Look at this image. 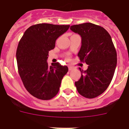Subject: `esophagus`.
<instances>
[{"label":"esophagus","instance_id":"34e87169","mask_svg":"<svg viewBox=\"0 0 129 129\" xmlns=\"http://www.w3.org/2000/svg\"><path fill=\"white\" fill-rule=\"evenodd\" d=\"M74 69V67H71V66H69V71H72V70Z\"/></svg>","mask_w":129,"mask_h":129}]
</instances>
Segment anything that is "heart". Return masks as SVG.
<instances>
[{"instance_id": "b5f03b06", "label": "heart", "mask_w": 129, "mask_h": 129, "mask_svg": "<svg viewBox=\"0 0 129 129\" xmlns=\"http://www.w3.org/2000/svg\"><path fill=\"white\" fill-rule=\"evenodd\" d=\"M67 60H69V58H67Z\"/></svg>"}]
</instances>
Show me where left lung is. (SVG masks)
<instances>
[{"label":"left lung","instance_id":"1","mask_svg":"<svg viewBox=\"0 0 129 129\" xmlns=\"http://www.w3.org/2000/svg\"><path fill=\"white\" fill-rule=\"evenodd\" d=\"M71 30L82 37L78 56L87 65L81 71V77L75 82L78 92L83 97L93 99L102 94L112 80L117 66V52L109 32L92 23L71 26Z\"/></svg>","mask_w":129,"mask_h":129}]
</instances>
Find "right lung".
Masks as SVG:
<instances>
[{
    "mask_svg": "<svg viewBox=\"0 0 129 129\" xmlns=\"http://www.w3.org/2000/svg\"><path fill=\"white\" fill-rule=\"evenodd\" d=\"M69 27L45 23L34 25L26 30L19 41L16 52L19 74L27 90L39 99L55 97L68 72V67L58 62L49 66L47 60L57 39Z\"/></svg>",
    "mask_w": 129,
    "mask_h": 129,
    "instance_id": "obj_1",
    "label": "right lung"
}]
</instances>
